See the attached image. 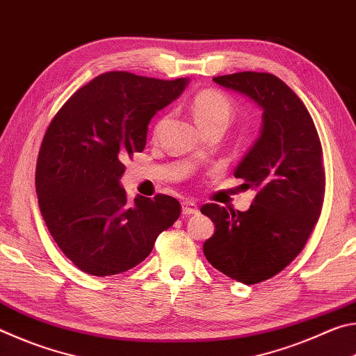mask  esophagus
<instances>
[{"label":"esophagus","mask_w":356,"mask_h":356,"mask_svg":"<svg viewBox=\"0 0 356 356\" xmlns=\"http://www.w3.org/2000/svg\"><path fill=\"white\" fill-rule=\"evenodd\" d=\"M182 213L186 215H196L197 213V206L193 201H185L182 202Z\"/></svg>","instance_id":"34e87169"}]
</instances>
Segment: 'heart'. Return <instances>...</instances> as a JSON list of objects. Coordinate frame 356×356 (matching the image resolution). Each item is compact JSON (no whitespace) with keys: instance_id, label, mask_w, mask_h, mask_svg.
<instances>
[{"instance_id":"heart-1","label":"heart","mask_w":356,"mask_h":356,"mask_svg":"<svg viewBox=\"0 0 356 356\" xmlns=\"http://www.w3.org/2000/svg\"><path fill=\"white\" fill-rule=\"evenodd\" d=\"M191 111L201 129L212 124L227 125L232 118V104L225 94L216 91H202L191 102ZM166 118H161L155 124V134L163 127Z\"/></svg>"}]
</instances>
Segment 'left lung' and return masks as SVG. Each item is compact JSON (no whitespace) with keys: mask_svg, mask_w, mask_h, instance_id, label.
Listing matches in <instances>:
<instances>
[{"mask_svg":"<svg viewBox=\"0 0 356 356\" xmlns=\"http://www.w3.org/2000/svg\"><path fill=\"white\" fill-rule=\"evenodd\" d=\"M262 110L261 135L236 168L256 197L246 212L204 204L215 222L204 254L243 284L272 278L300 254L321 216L325 196L322 146L314 120L287 84L264 72L215 76Z\"/></svg>","mask_w":356,"mask_h":356,"instance_id":"8db88e82","label":"left lung"}]
</instances>
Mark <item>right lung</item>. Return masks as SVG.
I'll list each match as a JSON object with an SVG mask.
<instances>
[{
	"label": "right lung",
	"instance_id": "1",
	"mask_svg": "<svg viewBox=\"0 0 356 356\" xmlns=\"http://www.w3.org/2000/svg\"><path fill=\"white\" fill-rule=\"evenodd\" d=\"M186 84V78L168 81L106 72L78 89L48 125L35 193L53 240L81 272H127L179 218L177 200L138 195L130 204L119 180L125 156L146 147L150 119Z\"/></svg>",
	"mask_w": 356,
	"mask_h": 356
}]
</instances>
